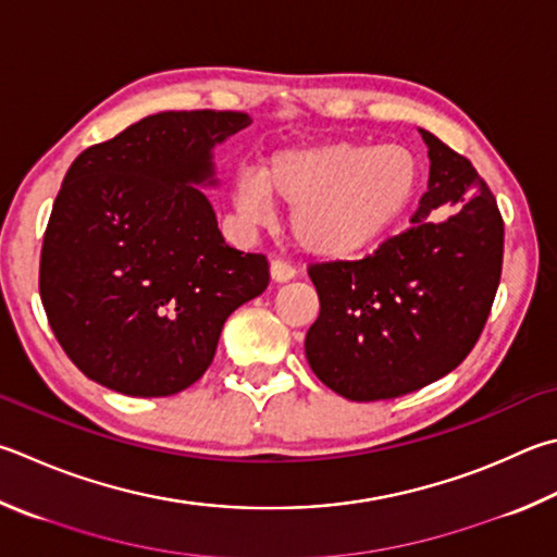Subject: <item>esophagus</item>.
Returning <instances> with one entry per match:
<instances>
[{
  "instance_id": "obj_1",
  "label": "esophagus",
  "mask_w": 557,
  "mask_h": 557,
  "mask_svg": "<svg viewBox=\"0 0 557 557\" xmlns=\"http://www.w3.org/2000/svg\"><path fill=\"white\" fill-rule=\"evenodd\" d=\"M297 275V270L289 265L285 260H272L270 262V277L272 282H289L292 277Z\"/></svg>"
}]
</instances>
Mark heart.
<instances>
[{
	"mask_svg": "<svg viewBox=\"0 0 557 557\" xmlns=\"http://www.w3.org/2000/svg\"><path fill=\"white\" fill-rule=\"evenodd\" d=\"M419 160L397 144L317 140L280 148L260 173L240 170L234 180L238 211L268 219L272 199L292 209L297 246L317 258H350L387 234L419 187Z\"/></svg>",
	"mask_w": 557,
	"mask_h": 557,
	"instance_id": "b5f03b06",
	"label": "heart"
}]
</instances>
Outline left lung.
<instances>
[{"label": "left lung", "instance_id": "left-lung-1", "mask_svg": "<svg viewBox=\"0 0 557 557\" xmlns=\"http://www.w3.org/2000/svg\"><path fill=\"white\" fill-rule=\"evenodd\" d=\"M419 134L431 168L413 226L362 260L309 268L321 311L307 331V360L352 401L394 399L448 375L478 343L499 287L497 201L468 158ZM438 208L451 216L433 222Z\"/></svg>", "mask_w": 557, "mask_h": 557}]
</instances>
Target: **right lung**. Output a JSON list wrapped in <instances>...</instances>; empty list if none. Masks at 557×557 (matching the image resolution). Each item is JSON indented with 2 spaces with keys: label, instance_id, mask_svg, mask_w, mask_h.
Wrapping results in <instances>:
<instances>
[{
  "label": "right lung",
  "instance_id": "1",
  "mask_svg": "<svg viewBox=\"0 0 557 557\" xmlns=\"http://www.w3.org/2000/svg\"><path fill=\"white\" fill-rule=\"evenodd\" d=\"M244 111H160L75 158L40 250V301L67 358L128 397H170L214 360L221 329L262 295L268 260L221 236L201 187Z\"/></svg>",
  "mask_w": 557,
  "mask_h": 557
}]
</instances>
